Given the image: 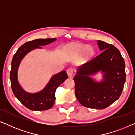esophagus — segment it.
Returning <instances> with one entry per match:
<instances>
[{"label":"esophagus","mask_w":135,"mask_h":135,"mask_svg":"<svg viewBox=\"0 0 135 135\" xmlns=\"http://www.w3.org/2000/svg\"><path fill=\"white\" fill-rule=\"evenodd\" d=\"M66 72H67V74L68 75V76L69 77H72L73 76V74H74V69L73 68H68V69H67V71H66Z\"/></svg>","instance_id":"obj_1"}]
</instances>
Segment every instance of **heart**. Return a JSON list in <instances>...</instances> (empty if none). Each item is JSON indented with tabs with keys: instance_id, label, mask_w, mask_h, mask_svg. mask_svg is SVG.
I'll return each mask as SVG.
<instances>
[{
	"instance_id": "heart-1",
	"label": "heart",
	"mask_w": 135,
	"mask_h": 135,
	"mask_svg": "<svg viewBox=\"0 0 135 135\" xmlns=\"http://www.w3.org/2000/svg\"><path fill=\"white\" fill-rule=\"evenodd\" d=\"M74 49L77 51H79V52H82V51H84L85 49V47H83V46H77V47H75L74 48ZM86 52L88 55H90L93 54V50L91 48L89 47V48H87V49H86Z\"/></svg>"
}]
</instances>
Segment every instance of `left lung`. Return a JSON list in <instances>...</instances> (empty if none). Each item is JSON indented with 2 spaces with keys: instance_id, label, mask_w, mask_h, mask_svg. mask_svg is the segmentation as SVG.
I'll return each mask as SVG.
<instances>
[{
  "instance_id": "8db88e82",
  "label": "left lung",
  "mask_w": 135,
  "mask_h": 135,
  "mask_svg": "<svg viewBox=\"0 0 135 135\" xmlns=\"http://www.w3.org/2000/svg\"><path fill=\"white\" fill-rule=\"evenodd\" d=\"M98 45L102 52L79 68L74 80L79 102L86 108L103 109L119 99L126 73L124 60L117 48L101 40H98ZM99 70L105 73L104 80L97 83L88 75Z\"/></svg>"
}]
</instances>
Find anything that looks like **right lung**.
<instances>
[{
	"label": "right lung",
	"instance_id": "1",
	"mask_svg": "<svg viewBox=\"0 0 135 135\" xmlns=\"http://www.w3.org/2000/svg\"><path fill=\"white\" fill-rule=\"evenodd\" d=\"M55 40H56L55 38H39L27 42L18 49L13 57L10 74L13 93L26 108L30 110H44L50 109L54 104L56 90L68 76L66 72L62 71L53 75L46 87L41 91L34 94L28 93L24 91L18 82V66L23 57L29 51L37 48H41L40 46L47 45Z\"/></svg>",
	"mask_w": 135,
	"mask_h": 135
}]
</instances>
